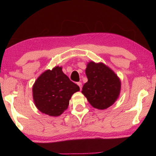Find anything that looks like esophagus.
Listing matches in <instances>:
<instances>
[{
    "instance_id": "obj_1",
    "label": "esophagus",
    "mask_w": 156,
    "mask_h": 156,
    "mask_svg": "<svg viewBox=\"0 0 156 156\" xmlns=\"http://www.w3.org/2000/svg\"><path fill=\"white\" fill-rule=\"evenodd\" d=\"M77 84H78V85L80 87V90H81V89H82V83L79 82V83H78Z\"/></svg>"
}]
</instances>
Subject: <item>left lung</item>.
<instances>
[{"mask_svg":"<svg viewBox=\"0 0 156 156\" xmlns=\"http://www.w3.org/2000/svg\"><path fill=\"white\" fill-rule=\"evenodd\" d=\"M88 81L84 84L82 93L92 107L105 109L119 97L121 82L118 76L102 62H89L85 70Z\"/></svg>","mask_w":156,"mask_h":156,"instance_id":"8db88e82","label":"left lung"}]
</instances>
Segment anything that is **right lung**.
<instances>
[{
    "instance_id": "obj_1",
    "label": "right lung",
    "mask_w": 156,
    "mask_h": 156,
    "mask_svg": "<svg viewBox=\"0 0 156 156\" xmlns=\"http://www.w3.org/2000/svg\"><path fill=\"white\" fill-rule=\"evenodd\" d=\"M80 91L69 80L61 67L47 69L37 78L32 92L34 102L40 112L50 116H59L67 109L72 95Z\"/></svg>"
}]
</instances>
